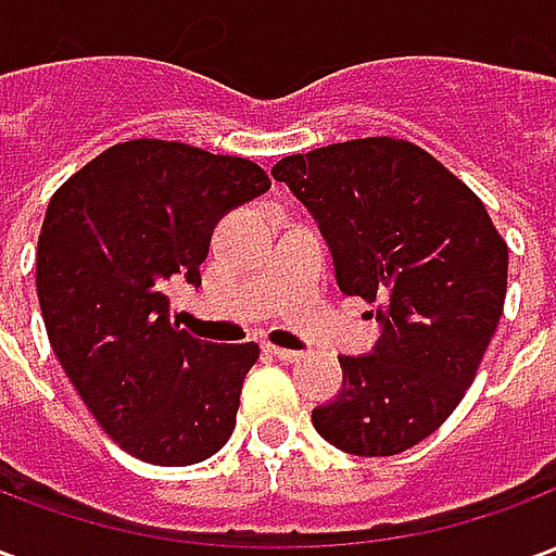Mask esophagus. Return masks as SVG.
I'll use <instances>...</instances> for the list:
<instances>
[{
    "mask_svg": "<svg viewBox=\"0 0 556 556\" xmlns=\"http://www.w3.org/2000/svg\"><path fill=\"white\" fill-rule=\"evenodd\" d=\"M265 351H267V354H274V357H277V361H286V363L301 361V351L279 349V345H270V342H265Z\"/></svg>",
    "mask_w": 556,
    "mask_h": 556,
    "instance_id": "34e87169",
    "label": "esophagus"
}]
</instances>
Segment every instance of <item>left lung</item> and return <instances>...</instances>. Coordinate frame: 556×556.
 <instances>
[{
	"mask_svg": "<svg viewBox=\"0 0 556 556\" xmlns=\"http://www.w3.org/2000/svg\"><path fill=\"white\" fill-rule=\"evenodd\" d=\"M274 178L313 214L339 291L375 303L381 337L339 357L342 390L315 431L351 455L429 438L473 384L501 325L506 243L485 205L422 148L390 137L291 154Z\"/></svg>",
	"mask_w": 556,
	"mask_h": 556,
	"instance_id": "obj_1",
	"label": "left lung"
}]
</instances>
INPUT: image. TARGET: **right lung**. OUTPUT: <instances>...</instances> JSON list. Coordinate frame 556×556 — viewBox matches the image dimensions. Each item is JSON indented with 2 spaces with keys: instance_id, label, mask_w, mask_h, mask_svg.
Wrapping results in <instances>:
<instances>
[{
  "instance_id": "obj_1",
  "label": "right lung",
  "mask_w": 556,
  "mask_h": 556,
  "mask_svg": "<svg viewBox=\"0 0 556 556\" xmlns=\"http://www.w3.org/2000/svg\"><path fill=\"white\" fill-rule=\"evenodd\" d=\"M267 187L253 160L130 139L47 205L35 274L47 337L101 429L139 462L195 465L229 441L258 345L190 337L166 291L202 286L214 226Z\"/></svg>"
}]
</instances>
